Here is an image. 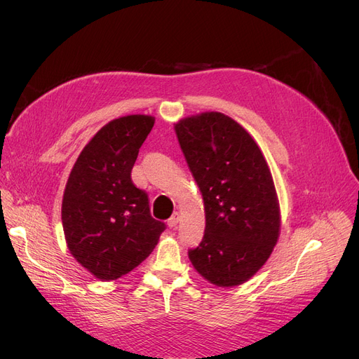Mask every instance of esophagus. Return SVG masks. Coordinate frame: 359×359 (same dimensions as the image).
Returning <instances> with one entry per match:
<instances>
[{
    "label": "esophagus",
    "mask_w": 359,
    "mask_h": 359,
    "mask_svg": "<svg viewBox=\"0 0 359 359\" xmlns=\"http://www.w3.org/2000/svg\"><path fill=\"white\" fill-rule=\"evenodd\" d=\"M179 222H180V214H179V212H175V214L172 215V218H170V219L167 221V225H168L170 229H176Z\"/></svg>",
    "instance_id": "esophagus-1"
}]
</instances>
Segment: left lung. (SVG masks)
<instances>
[{
    "label": "left lung",
    "instance_id": "obj_1",
    "mask_svg": "<svg viewBox=\"0 0 359 359\" xmlns=\"http://www.w3.org/2000/svg\"><path fill=\"white\" fill-rule=\"evenodd\" d=\"M175 132L205 208V234L189 259L211 284L241 285L265 265L279 238L269 165L249 132L224 113L183 118Z\"/></svg>",
    "mask_w": 359,
    "mask_h": 359
}]
</instances>
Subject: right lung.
<instances>
[{
	"label": "right lung",
	"mask_w": 359,
	"mask_h": 359,
	"mask_svg": "<svg viewBox=\"0 0 359 359\" xmlns=\"http://www.w3.org/2000/svg\"><path fill=\"white\" fill-rule=\"evenodd\" d=\"M154 122L149 115L110 121L83 148L69 173L61 210L67 246L100 280L137 268L165 229L151 217L147 194L130 180Z\"/></svg>",
	"instance_id": "obj_1"
}]
</instances>
